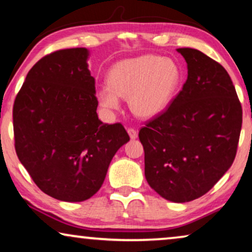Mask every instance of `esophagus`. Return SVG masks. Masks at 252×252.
Masks as SVG:
<instances>
[{"mask_svg":"<svg viewBox=\"0 0 252 252\" xmlns=\"http://www.w3.org/2000/svg\"><path fill=\"white\" fill-rule=\"evenodd\" d=\"M127 133H128V135H129V137L132 140H135L136 137H137V130L136 129L128 128V129H127Z\"/></svg>","mask_w":252,"mask_h":252,"instance_id":"34e87169","label":"esophagus"}]
</instances>
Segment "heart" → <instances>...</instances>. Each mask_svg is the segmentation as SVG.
<instances>
[{
    "label": "heart",
    "instance_id": "b5f03b06",
    "mask_svg": "<svg viewBox=\"0 0 252 252\" xmlns=\"http://www.w3.org/2000/svg\"><path fill=\"white\" fill-rule=\"evenodd\" d=\"M181 70L173 60L144 55L113 65L108 84L97 91L102 108L117 110L120 97H128L134 115L151 118L167 108L181 84Z\"/></svg>",
    "mask_w": 252,
    "mask_h": 252
}]
</instances>
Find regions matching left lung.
<instances>
[{"instance_id":"8db88e82","label":"left lung","mask_w":252,"mask_h":252,"mask_svg":"<svg viewBox=\"0 0 252 252\" xmlns=\"http://www.w3.org/2000/svg\"><path fill=\"white\" fill-rule=\"evenodd\" d=\"M188 78L167 109L139 132L144 175L161 197L190 202L206 194L232 166L242 106L227 71L202 51L179 48Z\"/></svg>"}]
</instances>
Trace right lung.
<instances>
[{
	"mask_svg": "<svg viewBox=\"0 0 252 252\" xmlns=\"http://www.w3.org/2000/svg\"><path fill=\"white\" fill-rule=\"evenodd\" d=\"M86 48L41 58L13 104L15 148L44 194L82 202L101 188L118 149L129 141L122 124L98 119L95 79Z\"/></svg>",
	"mask_w": 252,
	"mask_h": 252,
	"instance_id": "1",
	"label": "right lung"
}]
</instances>
